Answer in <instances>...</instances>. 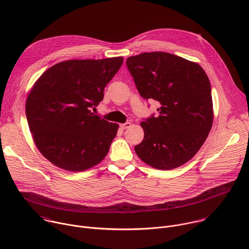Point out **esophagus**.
<instances>
[{
	"label": "esophagus",
	"mask_w": 249,
	"mask_h": 249,
	"mask_svg": "<svg viewBox=\"0 0 249 249\" xmlns=\"http://www.w3.org/2000/svg\"><path fill=\"white\" fill-rule=\"evenodd\" d=\"M129 127H131V123L130 122H127V123H124V124H120V128L123 129V130L127 129Z\"/></svg>",
	"instance_id": "1"
}]
</instances>
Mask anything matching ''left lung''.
Listing matches in <instances>:
<instances>
[{"mask_svg":"<svg viewBox=\"0 0 249 249\" xmlns=\"http://www.w3.org/2000/svg\"><path fill=\"white\" fill-rule=\"evenodd\" d=\"M141 96L160 103L159 115L141 123L143 141L135 146L140 159L157 170H173L191 160L213 123L210 79L196 62L167 52L127 58Z\"/></svg>","mask_w":249,"mask_h":249,"instance_id":"1","label":"left lung"}]
</instances>
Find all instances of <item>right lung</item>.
Returning a JSON list of instances; mask_svg holds the SVG:
<instances>
[{
  "label": "right lung",
  "mask_w": 249,
  "mask_h": 249,
  "mask_svg": "<svg viewBox=\"0 0 249 249\" xmlns=\"http://www.w3.org/2000/svg\"><path fill=\"white\" fill-rule=\"evenodd\" d=\"M123 57L67 60L46 70L26 100L29 129L38 151L72 173L95 167L107 156L118 130L91 108L118 71Z\"/></svg>",
  "instance_id": "1"
}]
</instances>
